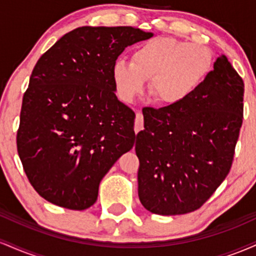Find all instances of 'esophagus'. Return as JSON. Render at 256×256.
<instances>
[{
	"mask_svg": "<svg viewBox=\"0 0 256 256\" xmlns=\"http://www.w3.org/2000/svg\"><path fill=\"white\" fill-rule=\"evenodd\" d=\"M140 130H143V114L140 112H137L136 119H134V132H136V134Z\"/></svg>",
	"mask_w": 256,
	"mask_h": 256,
	"instance_id": "1",
	"label": "esophagus"
}]
</instances>
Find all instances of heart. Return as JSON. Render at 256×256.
<instances>
[{
  "label": "heart",
  "instance_id": "b5f03b06",
  "mask_svg": "<svg viewBox=\"0 0 256 256\" xmlns=\"http://www.w3.org/2000/svg\"><path fill=\"white\" fill-rule=\"evenodd\" d=\"M210 46L173 37H156L132 52L131 62L116 60L112 77L119 98L131 104L150 79V94L158 104L177 106L195 92L210 73Z\"/></svg>",
  "mask_w": 256,
  "mask_h": 256
}]
</instances>
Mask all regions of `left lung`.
<instances>
[{"instance_id":"obj_1","label":"left lung","mask_w":256,"mask_h":256,"mask_svg":"<svg viewBox=\"0 0 256 256\" xmlns=\"http://www.w3.org/2000/svg\"><path fill=\"white\" fill-rule=\"evenodd\" d=\"M244 83L225 55L189 98L143 110L137 134L138 198L146 210L177 216L198 210L230 172L243 122Z\"/></svg>"}]
</instances>
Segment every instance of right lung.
I'll return each instance as SVG.
<instances>
[{"instance_id": "obj_1", "label": "right lung", "mask_w": 256, "mask_h": 256, "mask_svg": "<svg viewBox=\"0 0 256 256\" xmlns=\"http://www.w3.org/2000/svg\"><path fill=\"white\" fill-rule=\"evenodd\" d=\"M152 32L83 26L37 61L22 98L18 154L34 189L52 204L83 210L134 144V113L119 101L112 68L126 46Z\"/></svg>"}]
</instances>
